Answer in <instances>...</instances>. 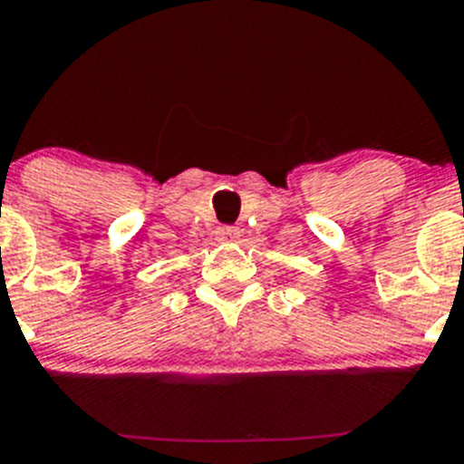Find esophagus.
I'll list each match as a JSON object with an SVG mask.
<instances>
[{
	"label": "esophagus",
	"mask_w": 464,
	"mask_h": 464,
	"mask_svg": "<svg viewBox=\"0 0 464 464\" xmlns=\"http://www.w3.org/2000/svg\"><path fill=\"white\" fill-rule=\"evenodd\" d=\"M240 228H236V227H222L218 231V240H222V242H237L240 240Z\"/></svg>",
	"instance_id": "34e87169"
}]
</instances>
